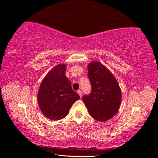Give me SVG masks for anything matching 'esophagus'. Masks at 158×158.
Returning a JSON list of instances; mask_svg holds the SVG:
<instances>
[{
  "label": "esophagus",
  "mask_w": 158,
  "mask_h": 158,
  "mask_svg": "<svg viewBox=\"0 0 158 158\" xmlns=\"http://www.w3.org/2000/svg\"><path fill=\"white\" fill-rule=\"evenodd\" d=\"M77 93H78V95H80V98L82 96V91H81L80 89V90H78V91H77Z\"/></svg>",
  "instance_id": "obj_1"
}]
</instances>
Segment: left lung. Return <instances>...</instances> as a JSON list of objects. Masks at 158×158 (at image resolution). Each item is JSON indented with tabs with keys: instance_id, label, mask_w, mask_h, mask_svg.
I'll use <instances>...</instances> for the list:
<instances>
[{
	"instance_id": "left-lung-1",
	"label": "left lung",
	"mask_w": 158,
	"mask_h": 158,
	"mask_svg": "<svg viewBox=\"0 0 158 158\" xmlns=\"http://www.w3.org/2000/svg\"><path fill=\"white\" fill-rule=\"evenodd\" d=\"M88 71L92 92L83 96V102L94 119L107 121L115 115L120 107L121 89L114 75L99 62L89 63Z\"/></svg>"
}]
</instances>
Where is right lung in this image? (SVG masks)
<instances>
[{"label": "right lung", "mask_w": 158, "mask_h": 158, "mask_svg": "<svg viewBox=\"0 0 158 158\" xmlns=\"http://www.w3.org/2000/svg\"><path fill=\"white\" fill-rule=\"evenodd\" d=\"M66 69L65 64L55 66L42 80L38 91V105L43 114L50 120L64 118L73 104L80 98L72 89L65 75Z\"/></svg>", "instance_id": "1"}]
</instances>
